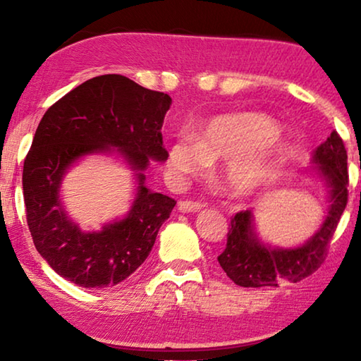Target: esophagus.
Returning <instances> with one entry per match:
<instances>
[{"instance_id":"1","label":"esophagus","mask_w":361,"mask_h":361,"mask_svg":"<svg viewBox=\"0 0 361 361\" xmlns=\"http://www.w3.org/2000/svg\"><path fill=\"white\" fill-rule=\"evenodd\" d=\"M202 207H204V202H192V200H180L178 202V210L181 213L199 212Z\"/></svg>"}]
</instances>
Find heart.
Listing matches in <instances>:
<instances>
[{
	"label": "heart",
	"mask_w": 361,
	"mask_h": 361,
	"mask_svg": "<svg viewBox=\"0 0 361 361\" xmlns=\"http://www.w3.org/2000/svg\"><path fill=\"white\" fill-rule=\"evenodd\" d=\"M277 124L258 113L219 116L199 133L175 138L169 146L167 166L175 180L200 175L215 161H228L221 172L226 191L234 197L255 192L276 173L283 145Z\"/></svg>",
	"instance_id": "obj_1"
}]
</instances>
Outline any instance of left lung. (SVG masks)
I'll return each mask as SVG.
<instances>
[{
  "label": "left lung",
  "mask_w": 361,
  "mask_h": 361,
  "mask_svg": "<svg viewBox=\"0 0 361 361\" xmlns=\"http://www.w3.org/2000/svg\"><path fill=\"white\" fill-rule=\"evenodd\" d=\"M312 167L328 186V215L319 231L307 242L295 248L271 247L255 231L252 210L235 213L231 219L224 252L218 256L232 282L245 288L277 286L282 280L301 282L325 261L329 239L344 213L349 197L347 151L338 132H331L325 143L314 151Z\"/></svg>",
  "instance_id": "left-lung-1"
}]
</instances>
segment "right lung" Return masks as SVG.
I'll list each match as a JSON object with an SVG mask.
<instances>
[{
	"instance_id": "right-lung-1",
	"label": "right lung",
	"mask_w": 361,
	"mask_h": 361,
	"mask_svg": "<svg viewBox=\"0 0 361 361\" xmlns=\"http://www.w3.org/2000/svg\"><path fill=\"white\" fill-rule=\"evenodd\" d=\"M172 99L121 75L89 79L47 109L23 162V199L33 243L60 277L82 288L114 286L148 258L175 199L145 186L149 161H167L162 124ZM113 147L139 181L128 216L102 231L84 233L59 200L61 180L73 163Z\"/></svg>"
}]
</instances>
